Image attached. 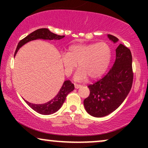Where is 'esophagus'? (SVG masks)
<instances>
[{"mask_svg":"<svg viewBox=\"0 0 148 148\" xmlns=\"http://www.w3.org/2000/svg\"><path fill=\"white\" fill-rule=\"evenodd\" d=\"M74 87H75L76 89H78V88H80L81 87V85H78V84H74Z\"/></svg>","mask_w":148,"mask_h":148,"instance_id":"obj_1","label":"esophagus"}]
</instances>
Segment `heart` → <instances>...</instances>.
Masks as SVG:
<instances>
[{"mask_svg":"<svg viewBox=\"0 0 148 148\" xmlns=\"http://www.w3.org/2000/svg\"><path fill=\"white\" fill-rule=\"evenodd\" d=\"M111 47L105 42L92 44H79L70 46L67 53L61 56V62L64 74L70 76L79 63L80 68L74 79L84 81L88 76L99 78L106 71L111 59Z\"/></svg>","mask_w":148,"mask_h":148,"instance_id":"obj_1","label":"heart"}]
</instances>
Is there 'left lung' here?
Wrapping results in <instances>:
<instances>
[{"instance_id": "obj_1", "label": "left lung", "mask_w": 148, "mask_h": 148, "mask_svg": "<svg viewBox=\"0 0 148 148\" xmlns=\"http://www.w3.org/2000/svg\"><path fill=\"white\" fill-rule=\"evenodd\" d=\"M113 43L116 37L107 35ZM115 60L113 67L101 79L88 86L90 95L84 99L86 111L96 118L108 115L125 101L133 83L132 56L131 51L122 44L115 49Z\"/></svg>"}]
</instances>
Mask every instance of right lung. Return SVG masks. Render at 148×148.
Returning <instances> with one entry per match:
<instances>
[{
    "label": "right lung",
    "instance_id": "1",
    "mask_svg": "<svg viewBox=\"0 0 148 148\" xmlns=\"http://www.w3.org/2000/svg\"><path fill=\"white\" fill-rule=\"evenodd\" d=\"M63 37H64V35H58L56 34L51 33L47 28L37 29L33 32V33L29 34L28 36H26L25 38H23V40H21V41L18 42L17 47H16V51H15L14 56L16 55L18 49L21 48V47H23V45L28 43V42L33 41V40H39V39H42V40H61ZM74 84H72L70 81H64L63 84H62V87L58 92V94L52 99L49 101L48 102L42 103V104H35V103L28 102L26 100H25V101L32 109H33L34 111L37 112L40 114L51 115L56 113L60 109L64 102V101H65L66 97L70 92L74 90Z\"/></svg>",
    "mask_w": 148,
    "mask_h": 148
}]
</instances>
